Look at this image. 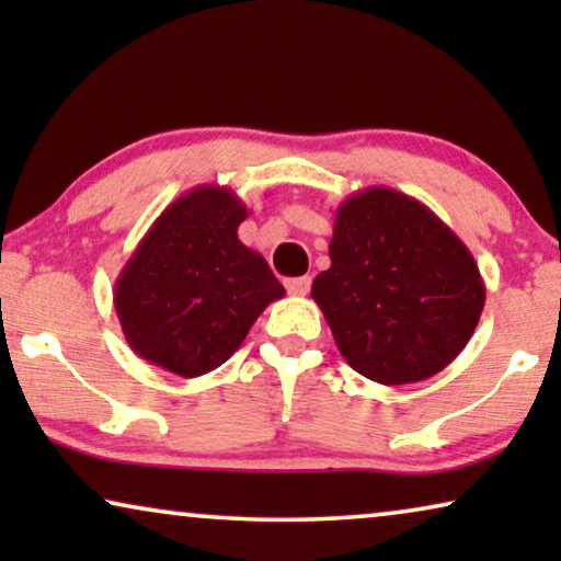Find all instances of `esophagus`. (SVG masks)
Masks as SVG:
<instances>
[{
    "label": "esophagus",
    "instance_id": "obj_1",
    "mask_svg": "<svg viewBox=\"0 0 561 561\" xmlns=\"http://www.w3.org/2000/svg\"><path fill=\"white\" fill-rule=\"evenodd\" d=\"M286 288H288V294H294V296H306L311 290V275H301V278H288Z\"/></svg>",
    "mask_w": 561,
    "mask_h": 561
}]
</instances>
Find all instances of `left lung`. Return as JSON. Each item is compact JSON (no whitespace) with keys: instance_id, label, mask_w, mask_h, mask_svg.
Here are the masks:
<instances>
[{"instance_id":"left-lung-1","label":"left lung","mask_w":561,"mask_h":561,"mask_svg":"<svg viewBox=\"0 0 561 561\" xmlns=\"http://www.w3.org/2000/svg\"><path fill=\"white\" fill-rule=\"evenodd\" d=\"M329 271L313 278L336 347L382 386L442 373L478 327L485 283L467 244L436 214L388 186L336 206Z\"/></svg>"}]
</instances>
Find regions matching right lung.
<instances>
[{
	"label": "right lung",
	"instance_id": "right-lung-1",
	"mask_svg": "<svg viewBox=\"0 0 561 561\" xmlns=\"http://www.w3.org/2000/svg\"><path fill=\"white\" fill-rule=\"evenodd\" d=\"M232 188L196 186L165 206L114 283L122 334L137 357L181 375L217 370L240 350L267 304L286 296L237 227Z\"/></svg>",
	"mask_w": 561,
	"mask_h": 561
}]
</instances>
